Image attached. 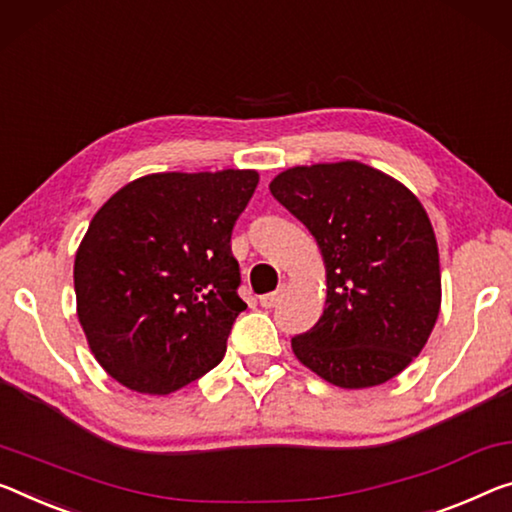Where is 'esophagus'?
<instances>
[{
	"instance_id": "esophagus-1",
	"label": "esophagus",
	"mask_w": 512,
	"mask_h": 512,
	"mask_svg": "<svg viewBox=\"0 0 512 512\" xmlns=\"http://www.w3.org/2000/svg\"><path fill=\"white\" fill-rule=\"evenodd\" d=\"M283 293H286V286H279L277 290H274V293L263 295V297H261V306H263V309H272V306H277V304L281 302Z\"/></svg>"
}]
</instances>
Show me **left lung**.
<instances>
[{
    "mask_svg": "<svg viewBox=\"0 0 512 512\" xmlns=\"http://www.w3.org/2000/svg\"><path fill=\"white\" fill-rule=\"evenodd\" d=\"M270 192L327 265V306L293 336L295 357L343 389L396 377L423 350L442 304L437 240L419 199L361 162L293 167Z\"/></svg>",
    "mask_w": 512,
    "mask_h": 512,
    "instance_id": "obj_1",
    "label": "left lung"
}]
</instances>
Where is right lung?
<instances>
[{
    "label": "right lung",
    "mask_w": 512,
    "mask_h": 512,
    "mask_svg": "<svg viewBox=\"0 0 512 512\" xmlns=\"http://www.w3.org/2000/svg\"><path fill=\"white\" fill-rule=\"evenodd\" d=\"M256 185V171L153 174L91 219L75 256L77 316L123 387L164 396L222 361L247 309L231 233Z\"/></svg>",
    "instance_id": "add662e5"
}]
</instances>
